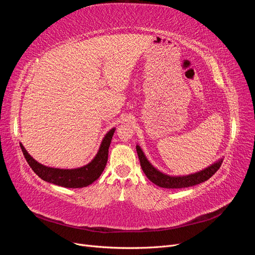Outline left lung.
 Listing matches in <instances>:
<instances>
[{"mask_svg": "<svg viewBox=\"0 0 255 255\" xmlns=\"http://www.w3.org/2000/svg\"><path fill=\"white\" fill-rule=\"evenodd\" d=\"M136 151L138 154V158H139L140 161L142 171L144 172L146 177H148L152 183L157 185L159 187L171 189L195 186L197 184L207 181L220 168L223 160V158H219L211 166H208L196 173H191L187 175H169L163 173L159 171L158 169L154 167L148 160V158L145 157L143 151L138 144H136Z\"/></svg>", "mask_w": 255, "mask_h": 255, "instance_id": "8db88e82", "label": "left lung"}]
</instances>
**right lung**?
I'll list each match as a JSON object with an SVG mask.
<instances>
[{"mask_svg": "<svg viewBox=\"0 0 255 255\" xmlns=\"http://www.w3.org/2000/svg\"><path fill=\"white\" fill-rule=\"evenodd\" d=\"M115 129L116 128H113L106 133L100 144L98 153L90 163L74 169H59L44 166L30 156L22 143H20V146L27 164L41 180L61 187L82 188L94 183L102 174L107 163V158H109V149Z\"/></svg>", "mask_w": 255, "mask_h": 255, "instance_id": "1", "label": "right lung"}]
</instances>
